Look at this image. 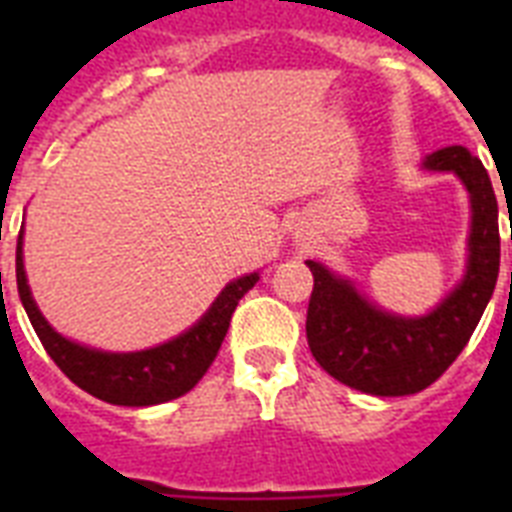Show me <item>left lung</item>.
<instances>
[{"mask_svg":"<svg viewBox=\"0 0 512 512\" xmlns=\"http://www.w3.org/2000/svg\"><path fill=\"white\" fill-rule=\"evenodd\" d=\"M454 172L470 196L468 265L454 289L425 316H398L366 300L350 279L308 260L313 295L305 335L321 369L372 396H409L436 382L468 345L500 276L497 196L484 164L468 148L449 146L422 162Z\"/></svg>","mask_w":512,"mask_h":512,"instance_id":"obj_1","label":"left lung"}]
</instances>
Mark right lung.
Here are the masks:
<instances>
[{"instance_id": "obj_1", "label": "right lung", "mask_w": 512, "mask_h": 512, "mask_svg": "<svg viewBox=\"0 0 512 512\" xmlns=\"http://www.w3.org/2000/svg\"><path fill=\"white\" fill-rule=\"evenodd\" d=\"M15 279L31 327L36 329L44 350L68 380L108 404L154 406L185 396L204 377L223 345L236 305L255 287L260 273H247L225 284L215 303L209 305V311L191 329H185L183 335L172 337L156 348L132 350V353L90 348L82 342L68 340L50 327V321L36 308L28 287L26 268H23V231L15 249Z\"/></svg>"}]
</instances>
